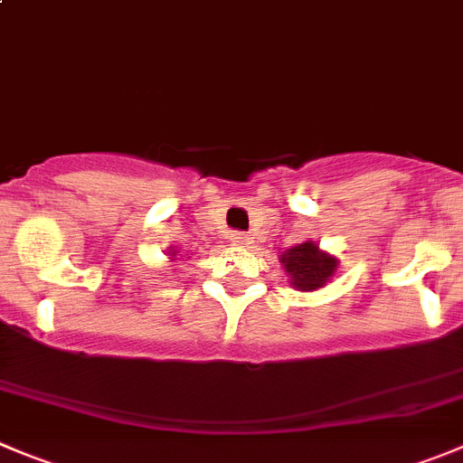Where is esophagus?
<instances>
[{"instance_id":"34e87169","label":"esophagus","mask_w":463,"mask_h":463,"mask_svg":"<svg viewBox=\"0 0 463 463\" xmlns=\"http://www.w3.org/2000/svg\"><path fill=\"white\" fill-rule=\"evenodd\" d=\"M246 240H249V237H246L244 232H232V235H231V241H232V244H237V246L246 244Z\"/></svg>"}]
</instances>
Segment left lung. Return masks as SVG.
<instances>
[{"label":"left lung","mask_w":463,"mask_h":463,"mask_svg":"<svg viewBox=\"0 0 463 463\" xmlns=\"http://www.w3.org/2000/svg\"><path fill=\"white\" fill-rule=\"evenodd\" d=\"M283 269L290 276L292 288L301 292L317 290L324 288L326 280L335 274L338 258L324 253L315 241H304V244L292 246L290 251L280 256Z\"/></svg>","instance_id":"obj_1"}]
</instances>
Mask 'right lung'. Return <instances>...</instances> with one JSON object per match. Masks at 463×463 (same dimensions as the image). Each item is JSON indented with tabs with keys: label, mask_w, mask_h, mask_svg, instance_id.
Here are the masks:
<instances>
[{
	"label": "right lung",
	"mask_w": 463,
	"mask_h": 463,
	"mask_svg": "<svg viewBox=\"0 0 463 463\" xmlns=\"http://www.w3.org/2000/svg\"><path fill=\"white\" fill-rule=\"evenodd\" d=\"M168 253H171V256H175V253H178V251H173V249H171V251H168ZM171 260H175V258H171Z\"/></svg>",
	"instance_id": "1"
}]
</instances>
